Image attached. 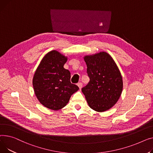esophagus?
I'll use <instances>...</instances> for the list:
<instances>
[{
    "instance_id": "34e87169",
    "label": "esophagus",
    "mask_w": 153,
    "mask_h": 153,
    "mask_svg": "<svg viewBox=\"0 0 153 153\" xmlns=\"http://www.w3.org/2000/svg\"><path fill=\"white\" fill-rule=\"evenodd\" d=\"M77 85H78V86L79 87V89H82V87H83V83H78L77 84Z\"/></svg>"
}]
</instances>
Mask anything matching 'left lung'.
Returning <instances> with one entry per match:
<instances>
[{"label": "left lung", "mask_w": 153, "mask_h": 153, "mask_svg": "<svg viewBox=\"0 0 153 153\" xmlns=\"http://www.w3.org/2000/svg\"><path fill=\"white\" fill-rule=\"evenodd\" d=\"M89 77L82 89L92 109L102 112L110 109L118 101L123 89L120 71L112 57L106 52L84 57Z\"/></svg>", "instance_id": "8db88e82"}]
</instances>
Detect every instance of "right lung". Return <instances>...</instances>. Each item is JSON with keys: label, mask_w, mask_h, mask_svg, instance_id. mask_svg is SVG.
<instances>
[{"label": "right lung", "mask_w": 153, "mask_h": 153, "mask_svg": "<svg viewBox=\"0 0 153 153\" xmlns=\"http://www.w3.org/2000/svg\"><path fill=\"white\" fill-rule=\"evenodd\" d=\"M67 57L53 50L44 56L33 78L36 96L47 108L58 111L68 102L79 88L71 83L70 71L64 68Z\"/></svg>", "instance_id": "1"}]
</instances>
